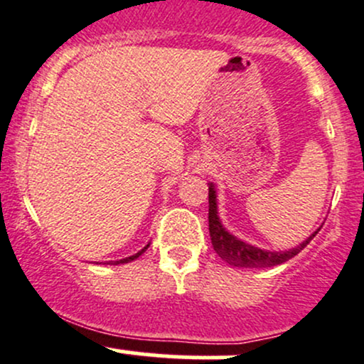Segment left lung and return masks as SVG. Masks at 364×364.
Here are the masks:
<instances>
[{
  "label": "left lung",
  "mask_w": 364,
  "mask_h": 364,
  "mask_svg": "<svg viewBox=\"0 0 364 364\" xmlns=\"http://www.w3.org/2000/svg\"><path fill=\"white\" fill-rule=\"evenodd\" d=\"M208 228L213 250L220 259H224L230 265H236V267H272V265L283 264V262L293 259L296 253L302 252L319 230L312 232L296 248L288 250V252H269V250H260L257 246L245 243L225 230L217 213V193H215L213 183H210L208 187Z\"/></svg>",
  "instance_id": "left-lung-1"
}]
</instances>
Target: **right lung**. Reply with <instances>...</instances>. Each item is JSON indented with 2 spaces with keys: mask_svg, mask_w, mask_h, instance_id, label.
Segmentation results:
<instances>
[{
  "mask_svg": "<svg viewBox=\"0 0 364 364\" xmlns=\"http://www.w3.org/2000/svg\"><path fill=\"white\" fill-rule=\"evenodd\" d=\"M147 248H149V245H147V246H144V248H142V250H140V252H139V253H135V255H132V257H127V259H123V260H116V262H112V264H114V265H118V264H127V262H132V260L139 259V257H140V255H142V253H144V252H146V250H147ZM109 264H111V262H109Z\"/></svg>",
  "mask_w": 364,
  "mask_h": 364,
  "instance_id": "add662e5",
  "label": "right lung"
}]
</instances>
